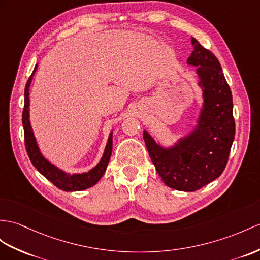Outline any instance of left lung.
<instances>
[{
    "label": "left lung",
    "mask_w": 260,
    "mask_h": 260,
    "mask_svg": "<svg viewBox=\"0 0 260 260\" xmlns=\"http://www.w3.org/2000/svg\"><path fill=\"white\" fill-rule=\"evenodd\" d=\"M189 65L199 66L204 106L193 134L173 148L156 144L143 132L145 145L162 181L178 191L194 192L217 179L229 161L235 137L233 97L218 59L192 37Z\"/></svg>",
    "instance_id": "obj_1"
}]
</instances>
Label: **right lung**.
<instances>
[{
    "label": "right lung",
    "mask_w": 260,
    "mask_h": 260,
    "mask_svg": "<svg viewBox=\"0 0 260 260\" xmlns=\"http://www.w3.org/2000/svg\"><path fill=\"white\" fill-rule=\"evenodd\" d=\"M36 68L37 66H35L33 73H31L26 82V86H25L24 109H23V115H22L25 148H26V152L28 154L29 160L42 175L45 176V178L48 181L52 182L56 187L62 189V191L75 192V191H82V189L89 188L96 184V183L101 179V176L104 175L105 171L107 169V166H108L110 156H111V151H112V134L109 136L108 143H107L103 159H101L97 166L92 170H90L88 173L69 175V174H66L65 172H62V171H60L59 169H57L56 167L53 166V164H50L48 161L44 159L39 150V147H37L36 144L33 130L30 128V123L28 120V107H29L28 88L30 85V80L33 79V76L36 72Z\"/></svg>",
    "instance_id": "right-lung-1"
}]
</instances>
